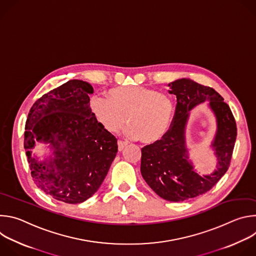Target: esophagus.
I'll return each instance as SVG.
<instances>
[{
	"mask_svg": "<svg viewBox=\"0 0 256 256\" xmlns=\"http://www.w3.org/2000/svg\"><path fill=\"white\" fill-rule=\"evenodd\" d=\"M118 151H122L128 146V142H126L124 140H118Z\"/></svg>",
	"mask_w": 256,
	"mask_h": 256,
	"instance_id": "34e87169",
	"label": "esophagus"
}]
</instances>
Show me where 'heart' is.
<instances>
[{
    "instance_id": "1",
    "label": "heart",
    "mask_w": 256,
    "mask_h": 256,
    "mask_svg": "<svg viewBox=\"0 0 256 256\" xmlns=\"http://www.w3.org/2000/svg\"><path fill=\"white\" fill-rule=\"evenodd\" d=\"M107 96L89 100L90 112L107 132H120L128 118L126 134L144 144L157 142L168 132L175 114L168 96L142 86L114 87Z\"/></svg>"
}]
</instances>
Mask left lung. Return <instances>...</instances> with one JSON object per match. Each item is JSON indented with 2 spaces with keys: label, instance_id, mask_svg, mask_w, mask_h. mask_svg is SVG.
<instances>
[{
  "label": "left lung",
  "instance_id": "left-lung-1",
  "mask_svg": "<svg viewBox=\"0 0 256 256\" xmlns=\"http://www.w3.org/2000/svg\"><path fill=\"white\" fill-rule=\"evenodd\" d=\"M168 86L169 93L177 99L173 122L163 138L142 149L140 173L160 198L169 202H184L208 192L227 172L237 126L229 105L212 88L186 78ZM206 100L216 116L217 132L212 146L218 163L212 174L200 176L188 159L185 128L189 112Z\"/></svg>",
  "mask_w": 256,
  "mask_h": 256
}]
</instances>
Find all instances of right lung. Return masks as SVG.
<instances>
[{
  "label": "right lung",
  "instance_id": "right-lung-1",
  "mask_svg": "<svg viewBox=\"0 0 256 256\" xmlns=\"http://www.w3.org/2000/svg\"><path fill=\"white\" fill-rule=\"evenodd\" d=\"M93 87L70 80L42 95L30 108L24 148L31 176L52 198L80 204L100 188L118 153L116 138L104 130L89 108ZM35 142L48 143L52 155L40 162Z\"/></svg>",
  "mask_w": 256,
  "mask_h": 256
}]
</instances>
